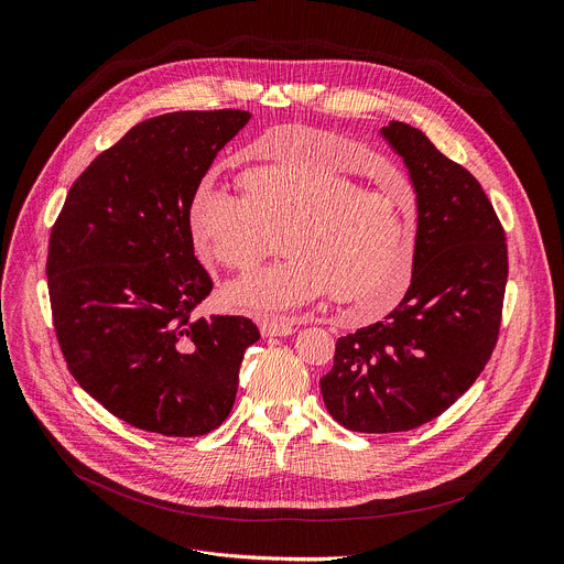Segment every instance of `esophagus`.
<instances>
[{"instance_id":"esophagus-1","label":"esophagus","mask_w":564,"mask_h":564,"mask_svg":"<svg viewBox=\"0 0 564 564\" xmlns=\"http://www.w3.org/2000/svg\"><path fill=\"white\" fill-rule=\"evenodd\" d=\"M263 337H285L294 333V324L292 322H261L259 324Z\"/></svg>"}]
</instances>
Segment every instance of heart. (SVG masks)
Here are the masks:
<instances>
[{"label":"heart","mask_w":564,"mask_h":564,"mask_svg":"<svg viewBox=\"0 0 564 564\" xmlns=\"http://www.w3.org/2000/svg\"><path fill=\"white\" fill-rule=\"evenodd\" d=\"M276 158L242 177L247 197L202 184L188 207L195 253L204 263L249 270L279 249L290 253L229 288L259 315H283L330 294L357 319L393 311L414 279V207L384 186H360L337 169L355 148L333 132L279 126L261 137Z\"/></svg>","instance_id":"b5f03b06"}]
</instances>
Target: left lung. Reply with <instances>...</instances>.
<instances>
[{
    "mask_svg": "<svg viewBox=\"0 0 564 564\" xmlns=\"http://www.w3.org/2000/svg\"><path fill=\"white\" fill-rule=\"evenodd\" d=\"M382 134L419 199L414 279L382 322L339 337L322 378L330 416L352 432L421 427L479 378L495 350L508 279L506 231L477 177L400 121Z\"/></svg>",
    "mask_w": 564,
    "mask_h": 564,
    "instance_id": "8db88e82",
    "label": "left lung"
}]
</instances>
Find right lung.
Returning <instances> with one entry per match:
<instances>
[{"label":"right lung","instance_id":"obj_1","mask_svg":"<svg viewBox=\"0 0 564 564\" xmlns=\"http://www.w3.org/2000/svg\"><path fill=\"white\" fill-rule=\"evenodd\" d=\"M242 110L137 123L72 184L54 223L46 285L76 382L132 427L202 436L236 400L247 317H193L214 281L193 253L191 199Z\"/></svg>","mask_w":564,"mask_h":564}]
</instances>
